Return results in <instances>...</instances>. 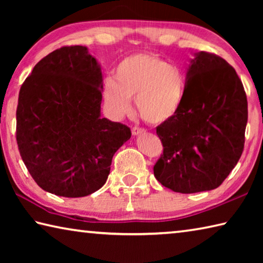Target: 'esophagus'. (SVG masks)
Masks as SVG:
<instances>
[{"label": "esophagus", "instance_id": "esophagus-1", "mask_svg": "<svg viewBox=\"0 0 263 263\" xmlns=\"http://www.w3.org/2000/svg\"><path fill=\"white\" fill-rule=\"evenodd\" d=\"M145 132H146L145 128H141V127L135 126L132 128V135L133 136H139V135H142V133H145Z\"/></svg>", "mask_w": 263, "mask_h": 263}]
</instances>
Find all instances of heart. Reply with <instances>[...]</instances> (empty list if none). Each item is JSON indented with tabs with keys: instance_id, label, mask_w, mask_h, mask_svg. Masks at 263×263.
Returning <instances> with one entry per match:
<instances>
[{
	"instance_id": "1",
	"label": "heart",
	"mask_w": 263,
	"mask_h": 263,
	"mask_svg": "<svg viewBox=\"0 0 263 263\" xmlns=\"http://www.w3.org/2000/svg\"><path fill=\"white\" fill-rule=\"evenodd\" d=\"M115 79L105 81L103 102L116 118L130 112L131 97H135L137 112L157 125L174 117L184 100L183 72L151 53L124 58L116 67Z\"/></svg>"
}]
</instances>
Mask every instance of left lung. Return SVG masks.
I'll return each mask as SVG.
<instances>
[{"mask_svg":"<svg viewBox=\"0 0 263 263\" xmlns=\"http://www.w3.org/2000/svg\"><path fill=\"white\" fill-rule=\"evenodd\" d=\"M247 118L246 92L232 66L212 53H195L180 110L157 127L163 154L155 179L181 194L218 188L241 157Z\"/></svg>","mask_w":263,"mask_h":263,"instance_id":"1","label":"left lung"}]
</instances>
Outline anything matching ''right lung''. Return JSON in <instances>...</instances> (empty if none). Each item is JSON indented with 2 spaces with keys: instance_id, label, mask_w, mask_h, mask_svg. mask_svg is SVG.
Listing matches in <instances>:
<instances>
[{
  "instance_id": "right-lung-1",
  "label": "right lung",
  "mask_w": 263,
  "mask_h": 263,
  "mask_svg": "<svg viewBox=\"0 0 263 263\" xmlns=\"http://www.w3.org/2000/svg\"><path fill=\"white\" fill-rule=\"evenodd\" d=\"M103 78L86 46H64L38 62L22 84L16 139L43 190L83 197L104 185L130 127L101 117Z\"/></svg>"
}]
</instances>
